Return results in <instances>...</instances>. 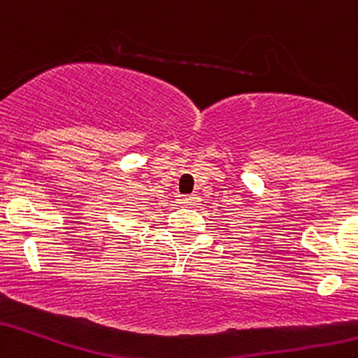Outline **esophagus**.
<instances>
[{
    "label": "esophagus",
    "mask_w": 358,
    "mask_h": 358,
    "mask_svg": "<svg viewBox=\"0 0 358 358\" xmlns=\"http://www.w3.org/2000/svg\"><path fill=\"white\" fill-rule=\"evenodd\" d=\"M176 201H178L180 206H189L196 208L199 204V197L197 194H189V196H176Z\"/></svg>",
    "instance_id": "esophagus-1"
}]
</instances>
